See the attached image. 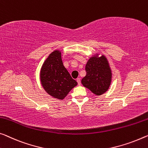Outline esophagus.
<instances>
[{
	"mask_svg": "<svg viewBox=\"0 0 148 148\" xmlns=\"http://www.w3.org/2000/svg\"><path fill=\"white\" fill-rule=\"evenodd\" d=\"M77 83H78V85H81V79H80V78H77Z\"/></svg>",
	"mask_w": 148,
	"mask_h": 148,
	"instance_id": "obj_1",
	"label": "esophagus"
}]
</instances>
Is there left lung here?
<instances>
[{"mask_svg": "<svg viewBox=\"0 0 148 148\" xmlns=\"http://www.w3.org/2000/svg\"><path fill=\"white\" fill-rule=\"evenodd\" d=\"M85 71L86 75L81 80L84 87L97 95H101L108 89L112 73L105 57L90 58L86 64Z\"/></svg>", "mask_w": 148, "mask_h": 148, "instance_id": "obj_1", "label": "left lung"}]
</instances>
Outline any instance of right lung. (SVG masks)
<instances>
[{"label":"right lung","instance_id":"add662e5","mask_svg":"<svg viewBox=\"0 0 148 148\" xmlns=\"http://www.w3.org/2000/svg\"><path fill=\"white\" fill-rule=\"evenodd\" d=\"M61 52H52L42 65L40 79L42 87L49 95L58 99H63L77 82L72 78L63 64Z\"/></svg>","mask_w":148,"mask_h":148}]
</instances>
